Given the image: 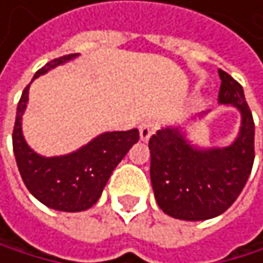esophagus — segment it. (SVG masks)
<instances>
[{
    "label": "esophagus",
    "mask_w": 263,
    "mask_h": 263,
    "mask_svg": "<svg viewBox=\"0 0 263 263\" xmlns=\"http://www.w3.org/2000/svg\"><path fill=\"white\" fill-rule=\"evenodd\" d=\"M156 127H158V123L155 121V120H145L142 124H140V139L143 140V142H146L151 136L155 134V130H156Z\"/></svg>",
    "instance_id": "34e87169"
}]
</instances>
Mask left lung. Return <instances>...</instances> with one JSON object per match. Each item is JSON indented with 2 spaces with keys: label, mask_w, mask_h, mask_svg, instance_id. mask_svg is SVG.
I'll list each match as a JSON object with an SVG mask.
<instances>
[{
  "label": "left lung",
  "mask_w": 263,
  "mask_h": 263,
  "mask_svg": "<svg viewBox=\"0 0 263 263\" xmlns=\"http://www.w3.org/2000/svg\"><path fill=\"white\" fill-rule=\"evenodd\" d=\"M218 72L219 104L234 105L241 114L234 143L199 148L177 126L159 129L148 142L156 202L165 215L177 219L205 221L224 213L240 196L254 164V120L243 86L222 69Z\"/></svg>",
  "instance_id": "left-lung-1"
}]
</instances>
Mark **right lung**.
I'll return each mask as SVG.
<instances>
[{"instance_id": "right-lung-1", "label": "right lung", "mask_w": 263, "mask_h": 263, "mask_svg": "<svg viewBox=\"0 0 263 263\" xmlns=\"http://www.w3.org/2000/svg\"><path fill=\"white\" fill-rule=\"evenodd\" d=\"M76 57L79 53L52 60L37 70L34 79ZM28 89L29 85L23 89L18 101L12 134L14 155L25 186L48 208L69 213L91 208L99 200L115 167L130 146L139 142V130L104 133L74 153L53 158L41 156L28 146L22 133V117L28 104Z\"/></svg>"}]
</instances>
